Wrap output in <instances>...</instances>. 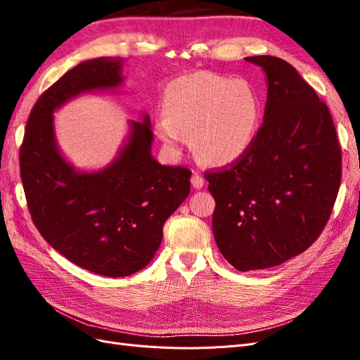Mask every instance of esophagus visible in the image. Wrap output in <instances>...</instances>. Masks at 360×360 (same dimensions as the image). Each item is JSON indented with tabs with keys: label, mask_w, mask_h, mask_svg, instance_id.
<instances>
[{
	"label": "esophagus",
	"mask_w": 360,
	"mask_h": 360,
	"mask_svg": "<svg viewBox=\"0 0 360 360\" xmlns=\"http://www.w3.org/2000/svg\"><path fill=\"white\" fill-rule=\"evenodd\" d=\"M191 181H192V186H193L195 189H201V188L204 186V181H205V180H204L202 176H200L198 172H193Z\"/></svg>",
	"instance_id": "34e87169"
}]
</instances>
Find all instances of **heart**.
<instances>
[{
	"mask_svg": "<svg viewBox=\"0 0 360 360\" xmlns=\"http://www.w3.org/2000/svg\"><path fill=\"white\" fill-rule=\"evenodd\" d=\"M156 130L165 148L179 153L189 135L193 156L204 165L225 167L252 147L263 120V102L252 82L214 72L172 79L162 94Z\"/></svg>",
	"mask_w": 360,
	"mask_h": 360,
	"instance_id": "1",
	"label": "heart"
}]
</instances>
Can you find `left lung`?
Returning a JSON list of instances; mask_svg holds the SVG:
<instances>
[{
    "instance_id": "1",
    "label": "left lung",
    "mask_w": 360,
    "mask_h": 360,
    "mask_svg": "<svg viewBox=\"0 0 360 360\" xmlns=\"http://www.w3.org/2000/svg\"><path fill=\"white\" fill-rule=\"evenodd\" d=\"M246 61L267 75L264 122L240 160L204 174L216 245L240 271L279 266L317 240L342 172L332 115L312 86L278 57Z\"/></svg>"
}]
</instances>
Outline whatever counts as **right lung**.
<instances>
[{
    "instance_id": "1",
    "label": "right lung",
    "mask_w": 360,
    "mask_h": 360,
    "mask_svg": "<svg viewBox=\"0 0 360 360\" xmlns=\"http://www.w3.org/2000/svg\"><path fill=\"white\" fill-rule=\"evenodd\" d=\"M122 61L101 57L64 73L28 117L19 148L20 179L31 219L41 237L73 264L102 276H129L146 267L162 242V228L191 192L186 167L151 156L150 120L132 122L126 147L99 172H78L53 138L52 112L84 91L122 84Z\"/></svg>"
}]
</instances>
